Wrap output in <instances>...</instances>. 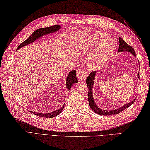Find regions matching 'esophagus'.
Here are the masks:
<instances>
[{"instance_id": "esophagus-1", "label": "esophagus", "mask_w": 150, "mask_h": 150, "mask_svg": "<svg viewBox=\"0 0 150 150\" xmlns=\"http://www.w3.org/2000/svg\"><path fill=\"white\" fill-rule=\"evenodd\" d=\"M86 72L85 71V70H83V68L80 69L77 72V78L80 80H84L86 79Z\"/></svg>"}]
</instances>
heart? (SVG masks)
Segmentation results:
<instances>
[{
  "label": "heart",
  "mask_w": 150,
  "mask_h": 150,
  "mask_svg": "<svg viewBox=\"0 0 150 150\" xmlns=\"http://www.w3.org/2000/svg\"><path fill=\"white\" fill-rule=\"evenodd\" d=\"M115 49V42L105 32L92 34L87 40L83 53L89 54L94 51L87 61V65L92 70L100 68L107 63Z\"/></svg>",
  "instance_id": "b5f03b06"
}]
</instances>
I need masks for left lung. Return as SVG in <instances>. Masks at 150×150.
I'll return each instance as SVG.
<instances>
[{
    "instance_id": "obj_1",
    "label": "left lung",
    "mask_w": 150,
    "mask_h": 150,
    "mask_svg": "<svg viewBox=\"0 0 150 150\" xmlns=\"http://www.w3.org/2000/svg\"><path fill=\"white\" fill-rule=\"evenodd\" d=\"M119 43L120 44H119V48L118 50V52H129L132 53V54L136 57V53H135V51H134V49H133V47H132L131 46L127 44L126 42L120 37H119ZM96 71H92L90 74V75L87 76V80H86L87 88H88V89H89V92H88V101H89V106L91 108V110H93L96 113L100 115H117V113H120L121 112H122V111H124L125 109L128 108V107H129L130 105H132L133 104L134 101H135V99L130 103H128V104L124 105V106H122L121 108L117 109V110H111V111L102 110L101 109L98 108V106L96 105V104L94 102L93 96V93H92V89H93V87L94 76L96 75ZM137 76H138V77L139 78V71L138 72Z\"/></svg>"
}]
</instances>
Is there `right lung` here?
<instances>
[{
  "mask_svg": "<svg viewBox=\"0 0 150 150\" xmlns=\"http://www.w3.org/2000/svg\"><path fill=\"white\" fill-rule=\"evenodd\" d=\"M60 28H61V26H59V25H56L52 26H49V27L43 28H39L35 30V31L34 32L32 35L27 38V39L20 44V45H19L17 48V50L21 48L22 47H23V46L32 43V42H33L34 41L36 40L37 38L43 36L44 35H46V34H49L50 33H54L57 31V30H59ZM76 70H72L70 72V74H68V77L67 79V82H67L66 86L68 90H70V87H71L73 84L76 82H78L77 79H76ZM63 108H64V105L61 107L60 109L54 111V112H52L51 113H37L35 112H31L34 115H37V116L49 118L54 117L57 116V115H58L61 112V111L63 110Z\"/></svg>",
  "mask_w": 150,
  "mask_h": 150,
  "instance_id": "obj_1",
  "label": "right lung"
}]
</instances>
